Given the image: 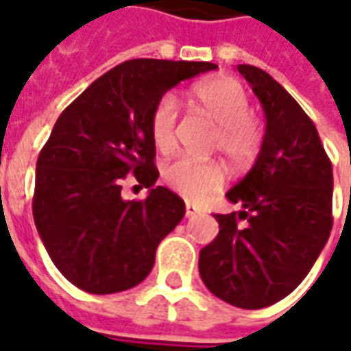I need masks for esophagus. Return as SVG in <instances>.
Instances as JSON below:
<instances>
[{
    "label": "esophagus",
    "mask_w": 351,
    "mask_h": 351,
    "mask_svg": "<svg viewBox=\"0 0 351 351\" xmlns=\"http://www.w3.org/2000/svg\"><path fill=\"white\" fill-rule=\"evenodd\" d=\"M199 213H201V210H199L193 203H186V218H193V216H197Z\"/></svg>",
    "instance_id": "esophagus-1"
}]
</instances>
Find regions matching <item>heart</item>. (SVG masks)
I'll return each mask as SVG.
<instances>
[{
    "label": "heart",
    "mask_w": 351,
    "mask_h": 351,
    "mask_svg": "<svg viewBox=\"0 0 351 351\" xmlns=\"http://www.w3.org/2000/svg\"><path fill=\"white\" fill-rule=\"evenodd\" d=\"M191 99L218 128L213 145L231 165L250 163L261 145V125L250 114V97L235 79L218 77L201 82L193 88ZM176 101L165 95L154 107L150 118V135L158 152L167 154L175 148ZM163 182L171 190L193 201L203 199L223 182V171L216 161H199L180 156L163 167Z\"/></svg>",
    "instance_id": "heart-1"
}]
</instances>
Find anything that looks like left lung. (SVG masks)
I'll list each match as a JSON object with an SVG mask.
<instances>
[{
  "mask_svg": "<svg viewBox=\"0 0 351 351\" xmlns=\"http://www.w3.org/2000/svg\"><path fill=\"white\" fill-rule=\"evenodd\" d=\"M237 71L263 107V143L226 193L243 210L214 214L220 233L199 254V274L218 299L256 310L291 293L324 250L332 228V167L301 105L263 69L243 64Z\"/></svg>",
  "mask_w": 351,
  "mask_h": 351,
  "instance_id": "8db88e82",
  "label": "left lung"
}]
</instances>
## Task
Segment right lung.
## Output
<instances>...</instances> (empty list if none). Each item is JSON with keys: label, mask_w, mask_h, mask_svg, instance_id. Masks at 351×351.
Segmentation results:
<instances>
[{"label": "right lung", "mask_w": 351, "mask_h": 351, "mask_svg": "<svg viewBox=\"0 0 351 351\" xmlns=\"http://www.w3.org/2000/svg\"><path fill=\"white\" fill-rule=\"evenodd\" d=\"M216 67L130 60L93 80L60 114L37 158L34 220L52 263L71 284L108 295L150 274L158 244L186 214L176 193L154 186L160 176L154 107L178 82ZM128 172L149 188L143 202L121 199Z\"/></svg>", "instance_id": "1"}]
</instances>
